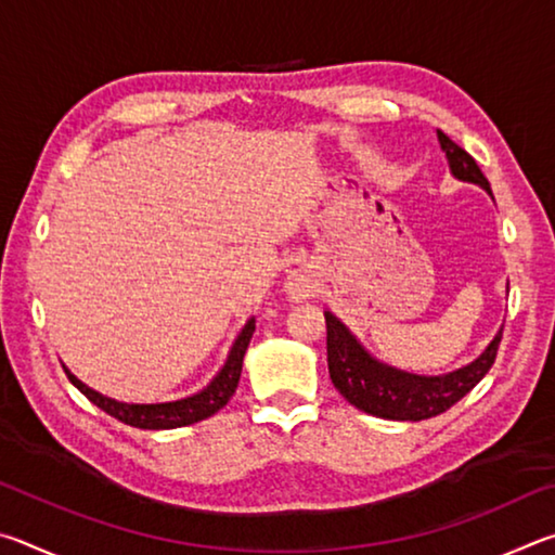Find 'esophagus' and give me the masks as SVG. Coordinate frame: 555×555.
<instances>
[{
  "mask_svg": "<svg viewBox=\"0 0 555 555\" xmlns=\"http://www.w3.org/2000/svg\"><path fill=\"white\" fill-rule=\"evenodd\" d=\"M286 288H288V296H291V298H306V296H311V291H313L311 279L304 276V274L291 276Z\"/></svg>",
  "mask_w": 555,
  "mask_h": 555,
  "instance_id": "obj_1",
  "label": "esophagus"
}]
</instances>
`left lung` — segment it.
Instances as JSON below:
<instances>
[{"mask_svg": "<svg viewBox=\"0 0 555 555\" xmlns=\"http://www.w3.org/2000/svg\"><path fill=\"white\" fill-rule=\"evenodd\" d=\"M438 142L448 156L450 171L460 181L482 185L492 195L485 173L473 156L443 131H438ZM327 325V370L335 389L364 413L389 421H424L448 411L465 397L494 364L496 350L502 343V331L496 333L490 347L467 367L450 372L446 377H418V374L399 372L387 367L362 350L350 331L333 313H325Z\"/></svg>", "mask_w": 555, "mask_h": 555, "instance_id": "obj_1", "label": "left lung"}]
</instances>
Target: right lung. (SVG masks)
Listing matches in <instances>:
<instances>
[{
  "label": "right lung",
  "mask_w": 555,
  "mask_h": 555,
  "mask_svg": "<svg viewBox=\"0 0 555 555\" xmlns=\"http://www.w3.org/2000/svg\"><path fill=\"white\" fill-rule=\"evenodd\" d=\"M251 333H255V318L242 327V333L237 340L232 345V352L224 362V367L220 370L218 377H215L208 387H205L201 393H193V397L181 399V401H168V403H125V401H115L109 397H102L95 389H90L82 384L75 374H68V379L78 387L86 397L95 403L98 409L109 413L112 418L121 421V424L134 426V428H144V430H164V428H181V426H191L198 424V421L212 416L218 413L224 403L232 399L234 389L240 384V374H242V360L244 352H247V345L251 340Z\"/></svg>",
  "instance_id": "obj_1"
}]
</instances>
